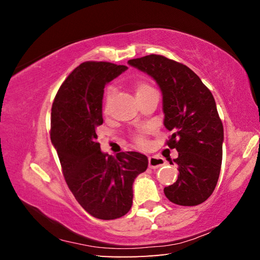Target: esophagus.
<instances>
[{"label":"esophagus","mask_w":260,"mask_h":260,"mask_svg":"<svg viewBox=\"0 0 260 260\" xmlns=\"http://www.w3.org/2000/svg\"><path fill=\"white\" fill-rule=\"evenodd\" d=\"M148 161H149V167H150V169H153V170L158 169V167H160V166L165 164V160L162 159V158L155 157V156L149 157Z\"/></svg>","instance_id":"34e87169"}]
</instances>
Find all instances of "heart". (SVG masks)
I'll use <instances>...</instances> for the list:
<instances>
[{"instance_id":"obj_1","label":"heart","mask_w":260,"mask_h":260,"mask_svg":"<svg viewBox=\"0 0 260 260\" xmlns=\"http://www.w3.org/2000/svg\"><path fill=\"white\" fill-rule=\"evenodd\" d=\"M153 90V88L147 83L146 81H138L135 85V95H136V99L141 98V96L146 95L149 91ZM112 90H108L107 93V98H105V104H104V112L107 113L109 111V108H110V104H111V100H112ZM136 142L140 143V144H144L146 143V139L143 138V135H139L136 136Z\"/></svg>"}]
</instances>
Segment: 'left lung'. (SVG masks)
Segmentation results:
<instances>
[{"mask_svg":"<svg viewBox=\"0 0 260 260\" xmlns=\"http://www.w3.org/2000/svg\"><path fill=\"white\" fill-rule=\"evenodd\" d=\"M128 64L160 88L164 126L173 133L167 146L179 152L173 159L178 180L164 188L165 196L178 205L203 203L217 186L222 161L223 127L212 93L188 67L164 56L148 55Z\"/></svg>","mask_w":260,"mask_h":260,"instance_id":"1","label":"left lung"}]
</instances>
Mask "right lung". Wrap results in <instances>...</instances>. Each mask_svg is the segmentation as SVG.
<instances>
[{
	"label": "right lung",
	"mask_w": 260,
	"mask_h": 260,
	"mask_svg": "<svg viewBox=\"0 0 260 260\" xmlns=\"http://www.w3.org/2000/svg\"><path fill=\"white\" fill-rule=\"evenodd\" d=\"M128 69L108 61H85L67 78L51 108L50 139L78 203L95 218L125 215L133 204V182L148 167L140 152L101 151L96 128L103 124L104 87Z\"/></svg>",
	"instance_id": "obj_1"
}]
</instances>
